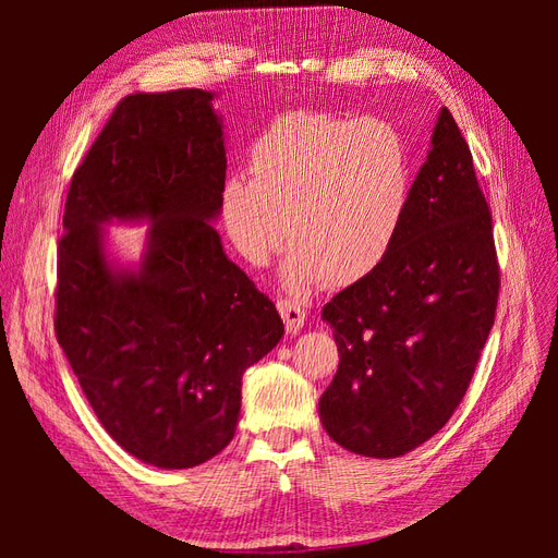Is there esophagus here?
<instances>
[{"label": "esophagus", "mask_w": 558, "mask_h": 558, "mask_svg": "<svg viewBox=\"0 0 558 558\" xmlns=\"http://www.w3.org/2000/svg\"><path fill=\"white\" fill-rule=\"evenodd\" d=\"M277 310H279L283 324H286V330H289V332H298V330H302V326H305L307 312H305V307H300L298 302H293V300H279L277 302Z\"/></svg>", "instance_id": "1"}]
</instances>
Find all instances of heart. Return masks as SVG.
<instances>
[{
  "mask_svg": "<svg viewBox=\"0 0 558 558\" xmlns=\"http://www.w3.org/2000/svg\"><path fill=\"white\" fill-rule=\"evenodd\" d=\"M246 177L221 191L232 246L265 267L293 242L291 286H349L388 258L412 197V158L402 134L379 118L291 111L253 142Z\"/></svg>",
  "mask_w": 558,
  "mask_h": 558,
  "instance_id": "heart-1",
  "label": "heart"
}]
</instances>
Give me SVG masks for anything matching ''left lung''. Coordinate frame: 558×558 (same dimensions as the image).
I'll return each instance as SVG.
<instances>
[{
	"mask_svg": "<svg viewBox=\"0 0 558 558\" xmlns=\"http://www.w3.org/2000/svg\"><path fill=\"white\" fill-rule=\"evenodd\" d=\"M498 291L492 211L468 142L442 107L396 246L320 312L340 351L318 400L332 440L373 459L430 440L475 375Z\"/></svg>",
	"mask_w": 558,
	"mask_h": 558,
	"instance_id": "8db88e82",
	"label": "left lung"
}]
</instances>
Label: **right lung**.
<instances>
[{
    "label": "right lung",
    "mask_w": 558,
    "mask_h": 558,
    "mask_svg": "<svg viewBox=\"0 0 558 558\" xmlns=\"http://www.w3.org/2000/svg\"><path fill=\"white\" fill-rule=\"evenodd\" d=\"M214 93H134L76 167L58 242L56 337L99 424L140 461L181 470L234 437L242 375L283 320L228 260L226 146ZM151 223L137 270H116L101 223Z\"/></svg>",
    "instance_id": "1"
}]
</instances>
